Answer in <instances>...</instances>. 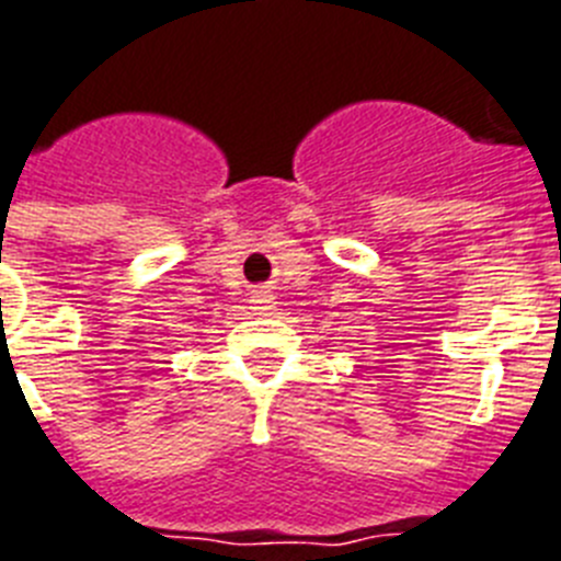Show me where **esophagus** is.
I'll use <instances>...</instances> for the list:
<instances>
[{"instance_id": "34e87169", "label": "esophagus", "mask_w": 561, "mask_h": 561, "mask_svg": "<svg viewBox=\"0 0 561 561\" xmlns=\"http://www.w3.org/2000/svg\"><path fill=\"white\" fill-rule=\"evenodd\" d=\"M251 310L256 316H267L271 310H274V294H271V287H256V290H251Z\"/></svg>"}]
</instances>
